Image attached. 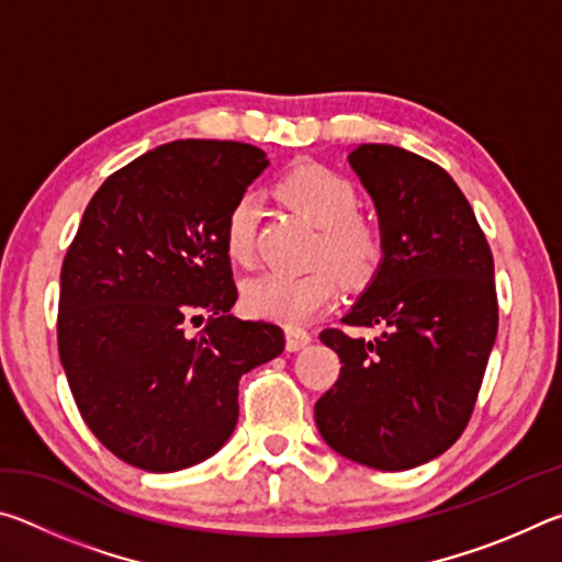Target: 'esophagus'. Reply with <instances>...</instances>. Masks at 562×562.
<instances>
[{
    "label": "esophagus",
    "instance_id": "1",
    "mask_svg": "<svg viewBox=\"0 0 562 562\" xmlns=\"http://www.w3.org/2000/svg\"><path fill=\"white\" fill-rule=\"evenodd\" d=\"M284 339H288V351H300L312 341V335L307 329H302L297 325H288L284 327Z\"/></svg>",
    "mask_w": 562,
    "mask_h": 562
}]
</instances>
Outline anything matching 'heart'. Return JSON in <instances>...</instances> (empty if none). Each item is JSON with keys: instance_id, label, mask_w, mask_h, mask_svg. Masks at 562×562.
<instances>
[{"instance_id": "b5f03b06", "label": "heart", "mask_w": 562, "mask_h": 562, "mask_svg": "<svg viewBox=\"0 0 562 562\" xmlns=\"http://www.w3.org/2000/svg\"><path fill=\"white\" fill-rule=\"evenodd\" d=\"M284 205L319 227L307 272H262L243 282L240 300L252 317L304 322L337 297L339 278L364 284L382 268L386 243L382 225L357 211L359 195L351 180L319 164H300L274 183ZM258 205L250 195H240L231 205L223 223L225 255L237 265H247L255 252ZM331 261L336 265H328Z\"/></svg>"}]
</instances>
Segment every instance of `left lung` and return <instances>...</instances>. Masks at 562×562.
Listing matches in <instances>:
<instances>
[{
	"instance_id": "left-lung-1",
	"label": "left lung",
	"mask_w": 562,
	"mask_h": 562,
	"mask_svg": "<svg viewBox=\"0 0 562 562\" xmlns=\"http://www.w3.org/2000/svg\"><path fill=\"white\" fill-rule=\"evenodd\" d=\"M349 166L376 205L386 255L341 322L382 335L322 331L341 369L315 422L345 459L406 471L451 449L473 414L498 331L493 255L461 188L434 160L361 144Z\"/></svg>"
}]
</instances>
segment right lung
<instances>
[{"label": "right lung", "instance_id": "obj_1", "mask_svg": "<svg viewBox=\"0 0 562 562\" xmlns=\"http://www.w3.org/2000/svg\"><path fill=\"white\" fill-rule=\"evenodd\" d=\"M265 168L250 144L173 140L109 176L83 211L61 265L59 357L83 422L136 469L213 456L235 431L240 376L282 355L278 325L231 315L223 247L227 211Z\"/></svg>", "mask_w": 562, "mask_h": 562}]
</instances>
